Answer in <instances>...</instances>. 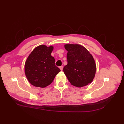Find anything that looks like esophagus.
<instances>
[{
    "mask_svg": "<svg viewBox=\"0 0 124 124\" xmlns=\"http://www.w3.org/2000/svg\"><path fill=\"white\" fill-rule=\"evenodd\" d=\"M59 68L60 69V70H61V71H62V70H63V67L62 66H60V67H59Z\"/></svg>",
    "mask_w": 124,
    "mask_h": 124,
    "instance_id": "esophagus-1",
    "label": "esophagus"
}]
</instances>
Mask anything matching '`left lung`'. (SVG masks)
<instances>
[{
  "instance_id": "left-lung-1",
  "label": "left lung",
  "mask_w": 124,
  "mask_h": 124,
  "mask_svg": "<svg viewBox=\"0 0 124 124\" xmlns=\"http://www.w3.org/2000/svg\"><path fill=\"white\" fill-rule=\"evenodd\" d=\"M67 64L63 68L64 74L72 85L82 87L87 85L93 80L96 66L90 52L79 44H66Z\"/></svg>"
}]
</instances>
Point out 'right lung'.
I'll return each instance as SVG.
<instances>
[{
    "mask_svg": "<svg viewBox=\"0 0 124 124\" xmlns=\"http://www.w3.org/2000/svg\"><path fill=\"white\" fill-rule=\"evenodd\" d=\"M54 47L45 45L36 47L28 56L24 65V72L29 82L33 86L44 88L53 82L60 69L55 65L51 54Z\"/></svg>",
    "mask_w": 124,
    "mask_h": 124,
    "instance_id": "obj_1",
    "label": "right lung"
}]
</instances>
